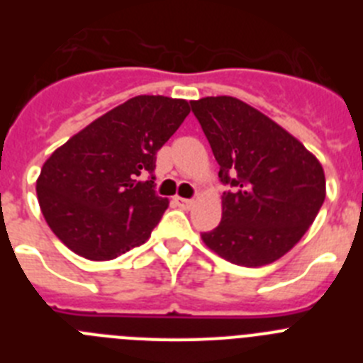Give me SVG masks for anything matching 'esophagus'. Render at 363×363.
I'll list each match as a JSON object with an SVG mask.
<instances>
[{
  "instance_id": "esophagus-1",
  "label": "esophagus",
  "mask_w": 363,
  "mask_h": 363,
  "mask_svg": "<svg viewBox=\"0 0 363 363\" xmlns=\"http://www.w3.org/2000/svg\"><path fill=\"white\" fill-rule=\"evenodd\" d=\"M174 203L178 205V207H182V209L189 211V209H191V207H192V203H194V201H192V200H189V198L176 196V198H174Z\"/></svg>"
}]
</instances>
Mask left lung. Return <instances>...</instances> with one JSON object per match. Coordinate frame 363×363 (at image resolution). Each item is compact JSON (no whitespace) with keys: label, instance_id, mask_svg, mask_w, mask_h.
Returning a JSON list of instances; mask_svg holds the SVG:
<instances>
[{"label":"left lung","instance_id":"obj_1","mask_svg":"<svg viewBox=\"0 0 363 363\" xmlns=\"http://www.w3.org/2000/svg\"><path fill=\"white\" fill-rule=\"evenodd\" d=\"M220 165L221 221L205 245L243 267L272 264L309 229L325 200L320 162L265 114L230 96L191 101Z\"/></svg>","mask_w":363,"mask_h":363}]
</instances>
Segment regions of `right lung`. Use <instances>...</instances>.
<instances>
[{
	"mask_svg": "<svg viewBox=\"0 0 363 363\" xmlns=\"http://www.w3.org/2000/svg\"><path fill=\"white\" fill-rule=\"evenodd\" d=\"M187 114L185 99L136 96L54 150L38 200L70 251L101 262L147 242L169 205L154 184L156 152Z\"/></svg>",
	"mask_w": 363,
	"mask_h": 363,
	"instance_id": "obj_1",
	"label": "right lung"
}]
</instances>
